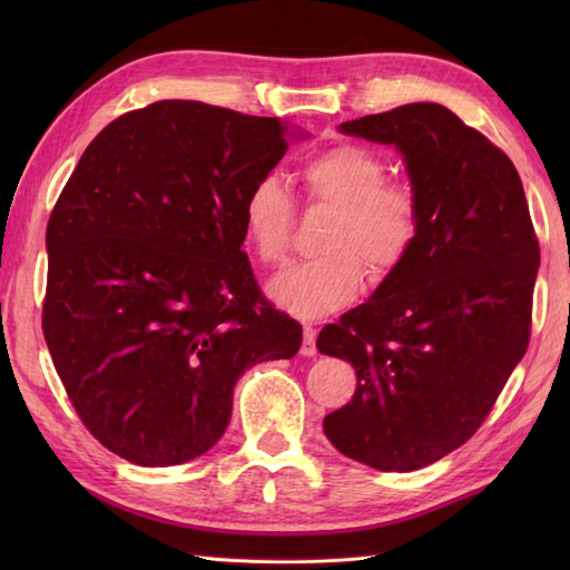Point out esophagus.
<instances>
[{
    "instance_id": "esophagus-1",
    "label": "esophagus",
    "mask_w": 570,
    "mask_h": 570,
    "mask_svg": "<svg viewBox=\"0 0 570 570\" xmlns=\"http://www.w3.org/2000/svg\"><path fill=\"white\" fill-rule=\"evenodd\" d=\"M301 355L304 357L316 355V328H313V325H304V343H301Z\"/></svg>"
}]
</instances>
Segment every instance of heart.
I'll use <instances>...</instances> for the list:
<instances>
[{
    "label": "heart",
    "mask_w": 570,
    "mask_h": 570,
    "mask_svg": "<svg viewBox=\"0 0 570 570\" xmlns=\"http://www.w3.org/2000/svg\"><path fill=\"white\" fill-rule=\"evenodd\" d=\"M386 166L360 144H335L298 168L308 203L331 208L325 227V257L296 262L278 272L266 294L294 318H323L347 306L362 286L365 269L384 278L406 262L421 233V208L414 190L384 184ZM242 223L254 254L278 264L292 245L294 203L282 180L264 176L254 184L242 208Z\"/></svg>",
    "instance_id": "heart-1"
}]
</instances>
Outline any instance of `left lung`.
Instances as JSON below:
<instances>
[{"mask_svg": "<svg viewBox=\"0 0 570 570\" xmlns=\"http://www.w3.org/2000/svg\"><path fill=\"white\" fill-rule=\"evenodd\" d=\"M402 154L421 208L416 247L316 347L357 374L323 419L343 455L382 472L426 468L463 445L524 357L539 242L510 156L435 102L337 127Z\"/></svg>", "mask_w": 570, "mask_h": 570, "instance_id": "8db88e82", "label": "left lung"}]
</instances>
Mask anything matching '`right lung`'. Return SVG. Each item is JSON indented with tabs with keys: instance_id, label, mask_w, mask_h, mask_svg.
I'll return each instance as SVG.
<instances>
[{
	"instance_id": "obj_1",
	"label": "right lung",
	"mask_w": 570,
	"mask_h": 570,
	"mask_svg": "<svg viewBox=\"0 0 570 570\" xmlns=\"http://www.w3.org/2000/svg\"><path fill=\"white\" fill-rule=\"evenodd\" d=\"M306 131L161 100L85 149L46 229L43 335L88 431L144 468L208 453L252 365L304 331L259 294L242 208Z\"/></svg>"
}]
</instances>
